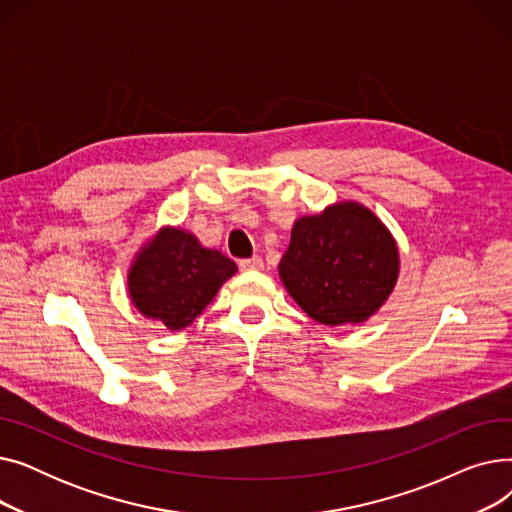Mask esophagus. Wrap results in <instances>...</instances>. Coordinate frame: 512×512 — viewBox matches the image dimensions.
Listing matches in <instances>:
<instances>
[{
  "label": "esophagus",
  "mask_w": 512,
  "mask_h": 512,
  "mask_svg": "<svg viewBox=\"0 0 512 512\" xmlns=\"http://www.w3.org/2000/svg\"><path fill=\"white\" fill-rule=\"evenodd\" d=\"M238 265H240L242 272H259V270H263V259L259 255H255V257H249V259H240Z\"/></svg>",
  "instance_id": "1"
}]
</instances>
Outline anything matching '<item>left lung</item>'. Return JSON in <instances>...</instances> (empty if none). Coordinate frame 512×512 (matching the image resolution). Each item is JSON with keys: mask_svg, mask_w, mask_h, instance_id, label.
Returning <instances> with one entry per match:
<instances>
[{"mask_svg": "<svg viewBox=\"0 0 512 512\" xmlns=\"http://www.w3.org/2000/svg\"><path fill=\"white\" fill-rule=\"evenodd\" d=\"M388 228L353 201L294 222L280 278L299 307L324 326L359 324L378 311L398 278Z\"/></svg>", "mask_w": 512, "mask_h": 512, "instance_id": "left-lung-1", "label": "left lung"}]
</instances>
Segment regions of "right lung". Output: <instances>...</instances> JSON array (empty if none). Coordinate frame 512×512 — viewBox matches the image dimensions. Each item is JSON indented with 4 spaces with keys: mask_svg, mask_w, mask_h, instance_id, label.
Wrapping results in <instances>:
<instances>
[{
    "mask_svg": "<svg viewBox=\"0 0 512 512\" xmlns=\"http://www.w3.org/2000/svg\"><path fill=\"white\" fill-rule=\"evenodd\" d=\"M234 274L236 263L230 257L201 247L180 228H164L134 259L128 292L145 317L178 332L193 324Z\"/></svg>",
    "mask_w": 512,
    "mask_h": 512,
    "instance_id": "1",
    "label": "right lung"
}]
</instances>
